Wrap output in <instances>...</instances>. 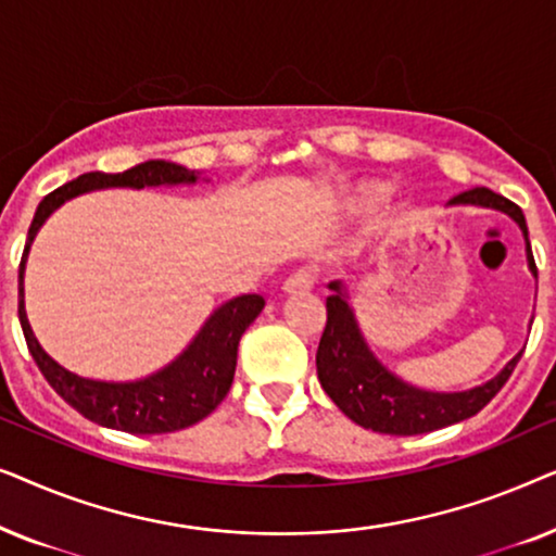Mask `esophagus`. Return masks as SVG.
<instances>
[{"label":"esophagus","mask_w":556,"mask_h":556,"mask_svg":"<svg viewBox=\"0 0 556 556\" xmlns=\"http://www.w3.org/2000/svg\"><path fill=\"white\" fill-rule=\"evenodd\" d=\"M316 270L314 268H299L291 278L286 280V293H308L316 286Z\"/></svg>","instance_id":"1"}]
</instances>
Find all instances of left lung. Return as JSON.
Here are the masks:
<instances>
[{
	"label": "left lung",
	"instance_id": "1",
	"mask_svg": "<svg viewBox=\"0 0 556 556\" xmlns=\"http://www.w3.org/2000/svg\"><path fill=\"white\" fill-rule=\"evenodd\" d=\"M483 204V207L504 210L511 215L527 238L529 268L536 276V263L531 255L527 219L519 204L506 197L491 192L489 187H473L468 192L453 197V204ZM333 295L326 299V329L318 341L316 369L318 382L329 394L341 413L362 428L384 432V435H420L447 425L468 420L489 405L508 382L521 354H516L498 377L483 387L458 394H435L415 390L397 377H392L382 364H379L364 344L359 329H356L354 314L344 301L339 283L329 286Z\"/></svg>",
	"mask_w": 556,
	"mask_h": 556
}]
</instances>
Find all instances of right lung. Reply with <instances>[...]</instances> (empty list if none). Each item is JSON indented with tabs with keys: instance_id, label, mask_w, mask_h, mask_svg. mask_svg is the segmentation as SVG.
<instances>
[{
	"instance_id": "obj_1",
	"label": "right lung",
	"mask_w": 556,
	"mask_h": 556,
	"mask_svg": "<svg viewBox=\"0 0 556 556\" xmlns=\"http://www.w3.org/2000/svg\"><path fill=\"white\" fill-rule=\"evenodd\" d=\"M194 172L169 162H147L126 169L121 174L88 172L78 179L58 187L55 192L45 194L37 204L27 232V245L20 263V324L25 333L27 349L33 354L42 377L48 379L52 390L63 397L73 409H78L90 422L103 428L134 432V435H159V432L185 430L189 425L200 422L215 409L225 394L230 392L235 364H238V344L250 324L261 314L265 301L261 295H240L204 324L194 344L179 356L172 367L159 375L139 382H98L73 375L52 359L45 349L37 344L33 329L27 324L25 301H22V276H25V257L29 242L40 230V225L58 210L65 200L88 189L101 187H156V185H179V181H194Z\"/></svg>"
}]
</instances>
